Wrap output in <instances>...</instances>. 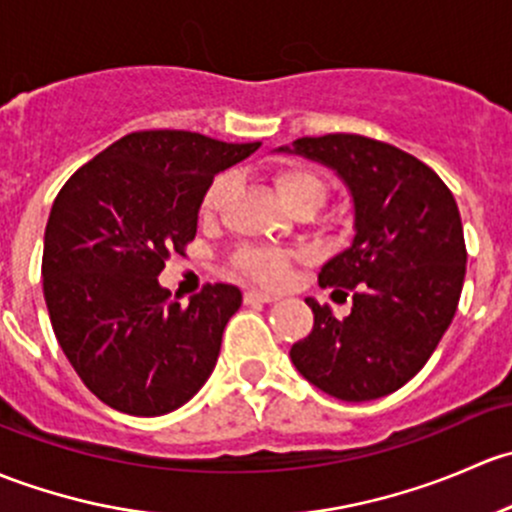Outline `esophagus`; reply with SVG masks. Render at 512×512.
Wrapping results in <instances>:
<instances>
[{
    "mask_svg": "<svg viewBox=\"0 0 512 512\" xmlns=\"http://www.w3.org/2000/svg\"><path fill=\"white\" fill-rule=\"evenodd\" d=\"M244 300L249 305L254 303H276L278 295H271V293H263V291H246L244 293Z\"/></svg>",
    "mask_w": 512,
    "mask_h": 512,
    "instance_id": "esophagus-1",
    "label": "esophagus"
}]
</instances>
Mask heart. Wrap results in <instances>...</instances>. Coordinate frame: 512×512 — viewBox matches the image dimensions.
Wrapping results in <instances>:
<instances>
[{
    "label": "heart",
    "mask_w": 512,
    "mask_h": 512,
    "mask_svg": "<svg viewBox=\"0 0 512 512\" xmlns=\"http://www.w3.org/2000/svg\"><path fill=\"white\" fill-rule=\"evenodd\" d=\"M273 184H276L278 199L286 204L291 212L298 209H315L325 202L328 197V182L308 167H278L273 172ZM231 187H234V177L219 175L209 184L202 199V217H214L219 212L224 199L229 197ZM291 254L288 251H273V249H241L234 256L236 271L244 276L254 278L266 286H278L286 281L288 271H291Z\"/></svg>",
    "instance_id": "b5f03b06"
}]
</instances>
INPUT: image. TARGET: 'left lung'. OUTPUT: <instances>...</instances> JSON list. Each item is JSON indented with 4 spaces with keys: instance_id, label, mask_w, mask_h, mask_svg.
<instances>
[{
    "instance_id": "1",
    "label": "left lung",
    "mask_w": 512,
    "mask_h": 512,
    "mask_svg": "<svg viewBox=\"0 0 512 512\" xmlns=\"http://www.w3.org/2000/svg\"><path fill=\"white\" fill-rule=\"evenodd\" d=\"M276 152L330 167L352 199V244L318 273L347 318L313 308V333L291 347L295 370L342 402L387 397L409 382L449 330L466 276L456 199L409 152L362 135L298 138Z\"/></svg>"
}]
</instances>
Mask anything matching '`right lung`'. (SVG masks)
Here are the masks:
<instances>
[{
  "mask_svg": "<svg viewBox=\"0 0 512 512\" xmlns=\"http://www.w3.org/2000/svg\"><path fill=\"white\" fill-rule=\"evenodd\" d=\"M258 147L187 130L130 133L54 199L41 261L46 308L63 355L108 407L170 414L212 374L241 291L217 283L179 305L157 276L197 234L214 177Z\"/></svg>",
  "mask_w": 512,
  "mask_h": 512,
  "instance_id": "right-lung-1",
  "label": "right lung"
}]
</instances>
